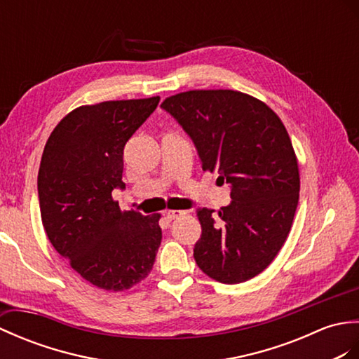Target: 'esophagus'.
<instances>
[{"instance_id": "1", "label": "esophagus", "mask_w": 359, "mask_h": 359, "mask_svg": "<svg viewBox=\"0 0 359 359\" xmlns=\"http://www.w3.org/2000/svg\"><path fill=\"white\" fill-rule=\"evenodd\" d=\"M186 215V212L184 210H167L165 212V217H167V219H177V218H180V217H184Z\"/></svg>"}]
</instances>
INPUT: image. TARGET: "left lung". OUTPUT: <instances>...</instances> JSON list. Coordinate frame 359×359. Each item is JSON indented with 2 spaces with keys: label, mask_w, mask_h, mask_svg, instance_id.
Segmentation results:
<instances>
[{
  "label": "left lung",
  "mask_w": 359,
  "mask_h": 359,
  "mask_svg": "<svg viewBox=\"0 0 359 359\" xmlns=\"http://www.w3.org/2000/svg\"><path fill=\"white\" fill-rule=\"evenodd\" d=\"M161 107L192 138L203 170L230 186L229 205L196 212L198 267L224 284L259 275L287 240L299 200L298 159L280 116L229 89L181 92Z\"/></svg>",
  "instance_id": "left-lung-1"
}]
</instances>
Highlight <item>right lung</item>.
<instances>
[{"label":"right lung","instance_id":"obj_1","mask_svg":"<svg viewBox=\"0 0 359 359\" xmlns=\"http://www.w3.org/2000/svg\"><path fill=\"white\" fill-rule=\"evenodd\" d=\"M159 97L81 106L61 119L46 142L38 196L47 238L86 281L109 292L141 283L161 244L159 213L121 210L124 146Z\"/></svg>","mask_w":359,"mask_h":359}]
</instances>
